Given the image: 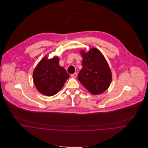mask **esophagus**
Wrapping results in <instances>:
<instances>
[{
    "label": "esophagus",
    "instance_id": "34e87169",
    "mask_svg": "<svg viewBox=\"0 0 148 148\" xmlns=\"http://www.w3.org/2000/svg\"><path fill=\"white\" fill-rule=\"evenodd\" d=\"M76 76H77V73H75L71 75V77H73V78H75V77H76Z\"/></svg>",
    "mask_w": 148,
    "mask_h": 148
}]
</instances>
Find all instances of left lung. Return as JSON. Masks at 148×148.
<instances>
[{
  "instance_id": "8db88e82",
  "label": "left lung",
  "mask_w": 148,
  "mask_h": 148,
  "mask_svg": "<svg viewBox=\"0 0 148 148\" xmlns=\"http://www.w3.org/2000/svg\"><path fill=\"white\" fill-rule=\"evenodd\" d=\"M83 57L82 69L78 74V79L92 95L103 93L110 86L112 74L102 53L93 48L87 52L81 50Z\"/></svg>"
}]
</instances>
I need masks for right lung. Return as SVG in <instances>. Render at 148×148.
<instances>
[{
    "instance_id": "1",
    "label": "right lung",
    "mask_w": 148,
    "mask_h": 148,
    "mask_svg": "<svg viewBox=\"0 0 148 148\" xmlns=\"http://www.w3.org/2000/svg\"><path fill=\"white\" fill-rule=\"evenodd\" d=\"M60 59L55 56L43 58L33 72V81L39 92L47 96L56 95L62 88L69 75L59 65Z\"/></svg>"
}]
</instances>
